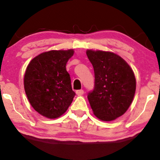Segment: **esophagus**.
<instances>
[{
	"instance_id": "obj_1",
	"label": "esophagus",
	"mask_w": 160,
	"mask_h": 160,
	"mask_svg": "<svg viewBox=\"0 0 160 160\" xmlns=\"http://www.w3.org/2000/svg\"><path fill=\"white\" fill-rule=\"evenodd\" d=\"M75 93H76V94H78V95H82V94H84V91L82 90V89H81V90H77L76 92H75Z\"/></svg>"
}]
</instances>
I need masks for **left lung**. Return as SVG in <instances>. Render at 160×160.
Wrapping results in <instances>:
<instances>
[{
	"instance_id": "1",
	"label": "left lung",
	"mask_w": 160,
	"mask_h": 160,
	"mask_svg": "<svg viewBox=\"0 0 160 160\" xmlns=\"http://www.w3.org/2000/svg\"><path fill=\"white\" fill-rule=\"evenodd\" d=\"M94 72V89L88 94L98 118L111 121L123 115L130 107L136 91L133 70L118 55L104 51L87 50Z\"/></svg>"
}]
</instances>
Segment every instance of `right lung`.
Wrapping results in <instances>:
<instances>
[{
    "instance_id": "obj_1",
    "label": "right lung",
    "mask_w": 160,
    "mask_h": 160,
    "mask_svg": "<svg viewBox=\"0 0 160 160\" xmlns=\"http://www.w3.org/2000/svg\"><path fill=\"white\" fill-rule=\"evenodd\" d=\"M73 53L72 49L41 53L27 66L26 94L35 111L46 118H59L72 102L75 93L66 66Z\"/></svg>"
}]
</instances>
